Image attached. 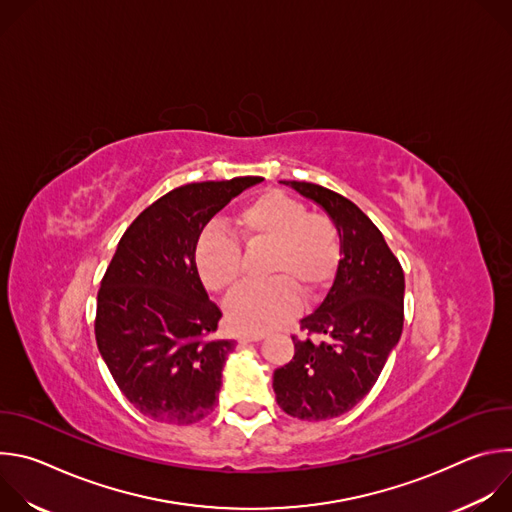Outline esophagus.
<instances>
[{"mask_svg":"<svg viewBox=\"0 0 512 512\" xmlns=\"http://www.w3.org/2000/svg\"><path fill=\"white\" fill-rule=\"evenodd\" d=\"M263 338H265V334H241L239 342H259Z\"/></svg>","mask_w":512,"mask_h":512,"instance_id":"1","label":"esophagus"}]
</instances>
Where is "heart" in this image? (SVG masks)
Listing matches in <instances>:
<instances>
[{"label": "heart", "instance_id": "obj_1", "mask_svg": "<svg viewBox=\"0 0 512 512\" xmlns=\"http://www.w3.org/2000/svg\"><path fill=\"white\" fill-rule=\"evenodd\" d=\"M235 231L247 247H267L261 285L241 287L229 298L225 314L239 332H267L298 310L293 294L312 296L334 275L340 239L324 214H308L304 202L271 190L251 200L237 216ZM194 261L202 283L216 294L241 279V247L223 229L208 227L198 237Z\"/></svg>", "mask_w": 512, "mask_h": 512}]
</instances>
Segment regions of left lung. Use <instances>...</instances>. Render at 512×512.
Returning <instances> with one entry per match:
<instances>
[{
	"label": "left lung",
	"instance_id": "obj_1",
	"mask_svg": "<svg viewBox=\"0 0 512 512\" xmlns=\"http://www.w3.org/2000/svg\"><path fill=\"white\" fill-rule=\"evenodd\" d=\"M334 223L340 261L322 304L302 320L320 334L291 338L296 354L273 373L277 405L291 417L322 421L360 403L377 383L403 332L405 277L381 231L348 198L310 182H285Z\"/></svg>",
	"mask_w": 512,
	"mask_h": 512
}]
</instances>
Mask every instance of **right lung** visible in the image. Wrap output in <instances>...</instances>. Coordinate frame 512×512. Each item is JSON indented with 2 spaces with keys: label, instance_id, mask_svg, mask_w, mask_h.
I'll list each match as a JSON object with an SVG mask.
<instances>
[{
  "label": "right lung",
  "instance_id": "add662e5",
  "mask_svg": "<svg viewBox=\"0 0 512 512\" xmlns=\"http://www.w3.org/2000/svg\"><path fill=\"white\" fill-rule=\"evenodd\" d=\"M263 178L180 186L145 208L121 237L97 296L99 352L127 401L160 423L190 425L216 405L235 340L212 338L194 249L210 218Z\"/></svg>",
  "mask_w": 512,
  "mask_h": 512
}]
</instances>
